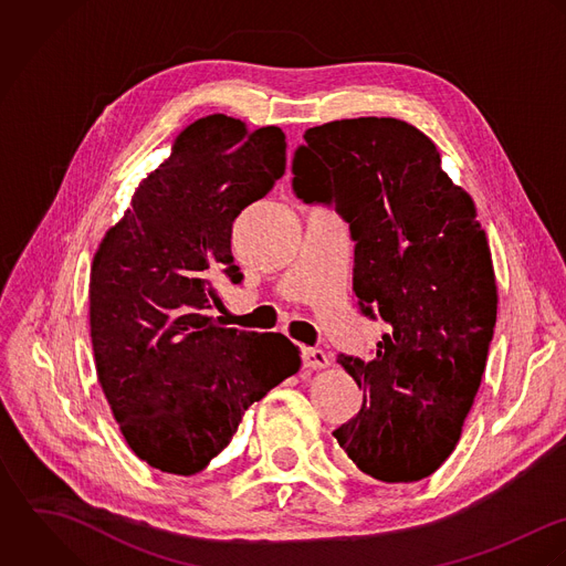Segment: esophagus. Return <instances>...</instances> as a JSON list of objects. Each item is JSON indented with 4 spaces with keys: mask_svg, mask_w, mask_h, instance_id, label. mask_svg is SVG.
<instances>
[{
    "mask_svg": "<svg viewBox=\"0 0 566 566\" xmlns=\"http://www.w3.org/2000/svg\"><path fill=\"white\" fill-rule=\"evenodd\" d=\"M302 363L304 367L308 369H326L328 367V356L324 349H317V347H304L302 349Z\"/></svg>",
    "mask_w": 566,
    "mask_h": 566,
    "instance_id": "esophagus-1",
    "label": "esophagus"
}]
</instances>
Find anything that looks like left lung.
<instances>
[{
  "mask_svg": "<svg viewBox=\"0 0 566 566\" xmlns=\"http://www.w3.org/2000/svg\"><path fill=\"white\" fill-rule=\"evenodd\" d=\"M293 159L304 203H335L354 244V293L391 333L376 356H340L363 389L333 436L365 474L411 483L454 451L496 324V277L470 195L438 146L396 117L313 126Z\"/></svg>",
  "mask_w": 566,
  "mask_h": 566,
  "instance_id": "left-lung-1",
  "label": "left lung"
}]
</instances>
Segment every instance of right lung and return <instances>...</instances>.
Returning a JSON list of instances; mask_svg holds the SVG:
<instances>
[{
  "mask_svg": "<svg viewBox=\"0 0 566 566\" xmlns=\"http://www.w3.org/2000/svg\"><path fill=\"white\" fill-rule=\"evenodd\" d=\"M286 170L277 126L229 115L190 124L103 238L90 275L96 374L119 431L161 472H201L231 442L249 405L300 371L277 333L227 328L208 315L217 282L238 284V214Z\"/></svg>",
  "mask_w": 566,
  "mask_h": 566,
  "instance_id": "right-lung-1",
  "label": "right lung"
}]
</instances>
